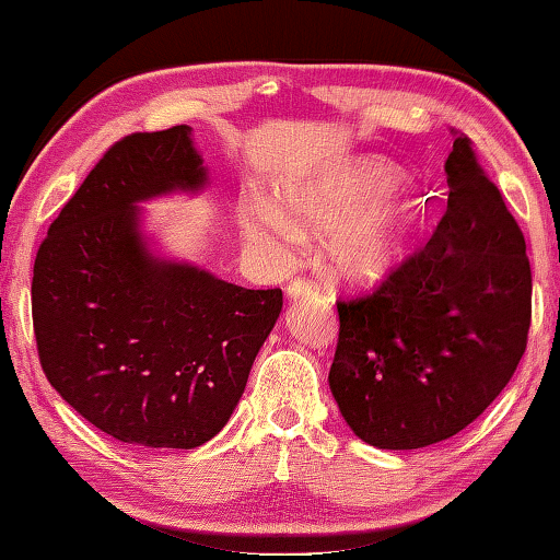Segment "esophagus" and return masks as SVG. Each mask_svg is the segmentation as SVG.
<instances>
[{"instance_id":"obj_1","label":"esophagus","mask_w":560,"mask_h":560,"mask_svg":"<svg viewBox=\"0 0 560 560\" xmlns=\"http://www.w3.org/2000/svg\"><path fill=\"white\" fill-rule=\"evenodd\" d=\"M316 291V287H314V281H308V279H294L287 287V296L289 299H304V296H308V294H314Z\"/></svg>"}]
</instances>
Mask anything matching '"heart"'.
<instances>
[{"label":"heart","mask_w":560,"mask_h":560,"mask_svg":"<svg viewBox=\"0 0 560 560\" xmlns=\"http://www.w3.org/2000/svg\"><path fill=\"white\" fill-rule=\"evenodd\" d=\"M396 168L381 159H353L281 184L277 203L254 197L244 207V232L254 244L291 252L301 232L326 234L334 273L351 283H376L404 261L421 221L411 184H394Z\"/></svg>","instance_id":"obj_1"}]
</instances>
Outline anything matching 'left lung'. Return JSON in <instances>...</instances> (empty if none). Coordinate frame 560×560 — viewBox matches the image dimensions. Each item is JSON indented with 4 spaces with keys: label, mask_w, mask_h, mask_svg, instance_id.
I'll list each match as a JSON object with an SVG mask.
<instances>
[{
    "label": "left lung",
    "mask_w": 560,
    "mask_h": 560,
    "mask_svg": "<svg viewBox=\"0 0 560 560\" xmlns=\"http://www.w3.org/2000/svg\"><path fill=\"white\" fill-rule=\"evenodd\" d=\"M446 176L448 209L429 244L374 294L336 304L328 386L349 429L376 448L456 436L503 392L526 351V238L468 137H456Z\"/></svg>",
    "instance_id": "obj_1"
}]
</instances>
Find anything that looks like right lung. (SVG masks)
<instances>
[{"instance_id":"right-lung-1","label":"right lung","mask_w":560,"mask_h":560,"mask_svg":"<svg viewBox=\"0 0 560 560\" xmlns=\"http://www.w3.org/2000/svg\"><path fill=\"white\" fill-rule=\"evenodd\" d=\"M207 184L186 124L124 137L65 203L34 261L44 374L89 423L135 446L214 439L281 314V289L236 287L149 246L139 203Z\"/></svg>"}]
</instances>
